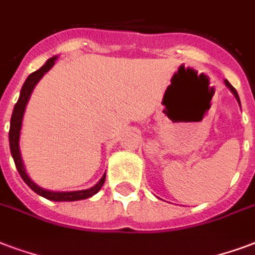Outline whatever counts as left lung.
<instances>
[{"label":"left lung","mask_w":255,"mask_h":255,"mask_svg":"<svg viewBox=\"0 0 255 255\" xmlns=\"http://www.w3.org/2000/svg\"><path fill=\"white\" fill-rule=\"evenodd\" d=\"M225 84H226V87H227V89H229L230 91L233 93V95H234V97H235V99L238 101L239 106H241V101H239V95H238V93H237V90H235L234 87H233V86H231V84L229 83V80H226V79H225Z\"/></svg>","instance_id":"obj_1"}]
</instances>
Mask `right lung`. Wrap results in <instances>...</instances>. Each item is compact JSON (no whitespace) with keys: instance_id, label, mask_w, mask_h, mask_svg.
<instances>
[{"instance_id":"1","label":"right lung","mask_w":255,"mask_h":255,"mask_svg":"<svg viewBox=\"0 0 255 255\" xmlns=\"http://www.w3.org/2000/svg\"><path fill=\"white\" fill-rule=\"evenodd\" d=\"M57 56H53L51 59H48L45 64L37 71L32 72L28 78H26L25 83L22 84V89H21L20 98L14 105L13 113H11L10 118V129H9V146H10V153L16 168L22 180L25 181L28 187L32 191L43 196V198L48 199V200H53V202H75V200H83V199L91 198L93 195L98 192L99 189L102 188L105 179H106V173L101 177L97 184L91 187V188L82 189V191H70V192H56V191H49V189H44L41 187L34 183L33 180L30 179L29 175L26 173L25 165L22 161V157H21L20 152V134H21V126H22V118H24V113H25V107L28 105V101L30 98V94L36 87V84L39 83V80L44 76V74H47L48 71L51 70L56 62Z\"/></svg>"}]
</instances>
